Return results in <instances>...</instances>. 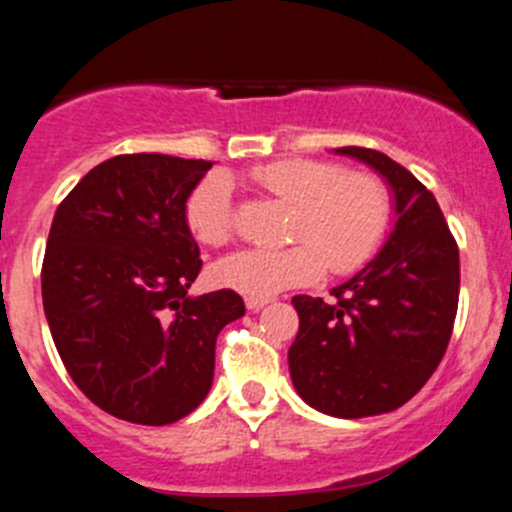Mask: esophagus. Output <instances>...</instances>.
Segmentation results:
<instances>
[{
    "instance_id": "esophagus-1",
    "label": "esophagus",
    "mask_w": 512,
    "mask_h": 512,
    "mask_svg": "<svg viewBox=\"0 0 512 512\" xmlns=\"http://www.w3.org/2000/svg\"><path fill=\"white\" fill-rule=\"evenodd\" d=\"M266 303H271V298H254V296L246 298V308H249V311H261Z\"/></svg>"
}]
</instances>
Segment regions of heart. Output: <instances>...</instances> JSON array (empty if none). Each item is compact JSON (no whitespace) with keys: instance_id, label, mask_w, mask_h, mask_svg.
Listing matches in <instances>:
<instances>
[{"instance_id":"1","label":"heart","mask_w":512,"mask_h":512,"mask_svg":"<svg viewBox=\"0 0 512 512\" xmlns=\"http://www.w3.org/2000/svg\"><path fill=\"white\" fill-rule=\"evenodd\" d=\"M251 179L293 206L288 239L298 244L283 251H239L211 268L216 286L266 298L286 288L308 286L328 268L336 276L358 271L371 261L391 224V196L371 174H346L331 161L283 159L256 166ZM186 226L196 241L224 246L234 236L236 211L231 181L209 174L186 199Z\"/></svg>"}]
</instances>
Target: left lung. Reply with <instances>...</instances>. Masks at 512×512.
Wrapping results in <instances>:
<instances>
[{
    "instance_id": "obj_1",
    "label": "left lung",
    "mask_w": 512,
    "mask_h": 512,
    "mask_svg": "<svg viewBox=\"0 0 512 512\" xmlns=\"http://www.w3.org/2000/svg\"><path fill=\"white\" fill-rule=\"evenodd\" d=\"M386 179L396 224L376 258L331 291L293 296L298 336L288 368L298 396L333 418L381 416L411 401L438 368L460 291L458 244L438 201L408 169L373 149L343 146Z\"/></svg>"
}]
</instances>
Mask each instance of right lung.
Instances as JSON below:
<instances>
[{
    "label": "right lung",
    "instance_id": "1",
    "mask_svg": "<svg viewBox=\"0 0 512 512\" xmlns=\"http://www.w3.org/2000/svg\"><path fill=\"white\" fill-rule=\"evenodd\" d=\"M211 161L121 154L59 204L42 263L54 346L91 403L169 426L214 381L216 336L246 313L231 288L189 296L201 271L186 199Z\"/></svg>",
    "mask_w": 512,
    "mask_h": 512
}]
</instances>
